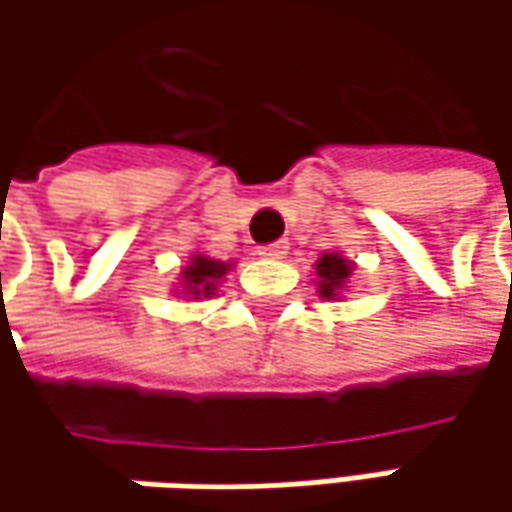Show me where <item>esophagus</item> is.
I'll use <instances>...</instances> for the list:
<instances>
[{
	"instance_id": "obj_1",
	"label": "esophagus",
	"mask_w": 512,
	"mask_h": 512,
	"mask_svg": "<svg viewBox=\"0 0 512 512\" xmlns=\"http://www.w3.org/2000/svg\"><path fill=\"white\" fill-rule=\"evenodd\" d=\"M285 253H287L285 239H279V242H267V245L259 247V256H265V259H282Z\"/></svg>"
}]
</instances>
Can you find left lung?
<instances>
[{"instance_id":"8db88e82","label":"left lung","mask_w":512,"mask_h":512,"mask_svg":"<svg viewBox=\"0 0 512 512\" xmlns=\"http://www.w3.org/2000/svg\"><path fill=\"white\" fill-rule=\"evenodd\" d=\"M316 273H319V279H322L319 293L330 299V296H336V290H339L344 279L350 276V265L344 262L342 256H336V253H327V256H322V259H319Z\"/></svg>"}]
</instances>
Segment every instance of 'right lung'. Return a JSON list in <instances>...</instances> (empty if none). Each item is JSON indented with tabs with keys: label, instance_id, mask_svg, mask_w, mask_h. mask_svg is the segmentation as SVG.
I'll return each instance as SVG.
<instances>
[{
	"label": "right lung",
	"instance_id": "obj_1",
	"mask_svg": "<svg viewBox=\"0 0 512 512\" xmlns=\"http://www.w3.org/2000/svg\"><path fill=\"white\" fill-rule=\"evenodd\" d=\"M227 270V265L216 262V259H207V256H196L193 265L185 267L187 279V293L190 296H210L216 290V279Z\"/></svg>",
	"mask_w": 512,
	"mask_h": 512
}]
</instances>
